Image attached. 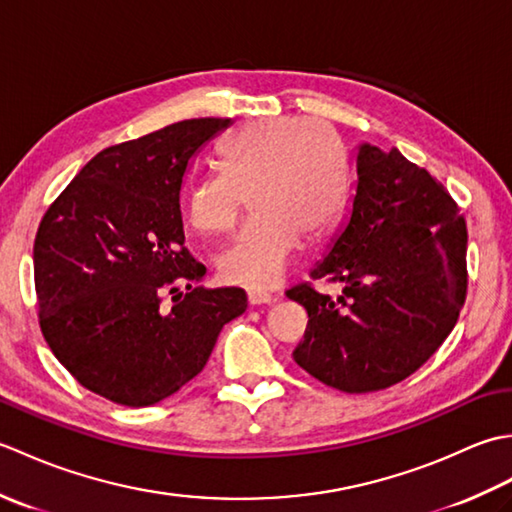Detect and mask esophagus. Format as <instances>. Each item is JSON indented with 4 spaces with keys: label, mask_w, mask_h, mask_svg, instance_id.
Returning a JSON list of instances; mask_svg holds the SVG:
<instances>
[{
    "label": "esophagus",
    "mask_w": 512,
    "mask_h": 512,
    "mask_svg": "<svg viewBox=\"0 0 512 512\" xmlns=\"http://www.w3.org/2000/svg\"><path fill=\"white\" fill-rule=\"evenodd\" d=\"M277 301V295L273 292H266V290H259V288H248V303L250 306H266V303H273Z\"/></svg>",
    "instance_id": "34e87169"
}]
</instances>
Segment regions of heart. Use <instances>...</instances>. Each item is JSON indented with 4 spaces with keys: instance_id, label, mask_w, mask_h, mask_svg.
<instances>
[{
    "instance_id": "1",
    "label": "heart",
    "mask_w": 512,
    "mask_h": 512,
    "mask_svg": "<svg viewBox=\"0 0 512 512\" xmlns=\"http://www.w3.org/2000/svg\"><path fill=\"white\" fill-rule=\"evenodd\" d=\"M222 173L187 195L189 222L206 235L235 226L246 198L253 215L215 264L231 284L268 288L284 277L306 239L321 237L341 209L345 158L328 127L299 118L246 125L220 149Z\"/></svg>"
}]
</instances>
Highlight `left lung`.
<instances>
[{
	"mask_svg": "<svg viewBox=\"0 0 512 512\" xmlns=\"http://www.w3.org/2000/svg\"><path fill=\"white\" fill-rule=\"evenodd\" d=\"M466 222L427 169L394 147L361 143L345 222L310 279L343 284L332 299L301 284L308 312L295 361L321 383L365 394L427 363L458 323L466 297Z\"/></svg>",
	"mask_w": 512,
	"mask_h": 512,
	"instance_id": "obj_1",
	"label": "left lung"
}]
</instances>
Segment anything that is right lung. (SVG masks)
<instances>
[{
    "label": "right lung",
    "mask_w": 512,
    "mask_h": 512,
    "mask_svg": "<svg viewBox=\"0 0 512 512\" xmlns=\"http://www.w3.org/2000/svg\"><path fill=\"white\" fill-rule=\"evenodd\" d=\"M228 125L191 118L103 149L39 224L41 332L83 387L118 405L176 394L246 310L242 288L195 286L206 268L184 248L180 209L191 160ZM165 294L171 307L161 306Z\"/></svg>",
    "instance_id": "obj_1"
}]
</instances>
